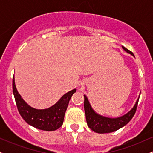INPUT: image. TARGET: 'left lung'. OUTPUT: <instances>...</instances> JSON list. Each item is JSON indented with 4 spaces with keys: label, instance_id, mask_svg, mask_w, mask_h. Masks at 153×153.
<instances>
[{
    "label": "left lung",
    "instance_id": "1",
    "mask_svg": "<svg viewBox=\"0 0 153 153\" xmlns=\"http://www.w3.org/2000/svg\"><path fill=\"white\" fill-rule=\"evenodd\" d=\"M123 49L127 51V52L130 53L132 55V52L124 47ZM139 99L135 103L134 106L131 108L130 111L128 112L125 115L118 118L111 119L108 117H104L102 116L99 115L93 110L92 107L89 103L87 97L84 96V109H85V118H86L87 124L91 130L95 132L100 133V134H104V133H110L118 130L119 129L125 126L126 124L129 122V121L134 117L135 112L137 111Z\"/></svg>",
    "mask_w": 153,
    "mask_h": 153
}]
</instances>
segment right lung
<instances>
[{
  "label": "right lung",
  "mask_w": 153,
  "mask_h": 153,
  "mask_svg": "<svg viewBox=\"0 0 153 153\" xmlns=\"http://www.w3.org/2000/svg\"><path fill=\"white\" fill-rule=\"evenodd\" d=\"M12 85L17 108L26 123L44 131L56 130L62 125L68 103L76 89H73L63 95L54 106L47 109H36L29 106L19 94L15 85L14 78H13Z\"/></svg>",
  "instance_id": "obj_1"
}]
</instances>
